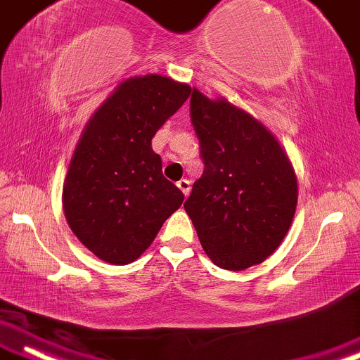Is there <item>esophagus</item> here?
Wrapping results in <instances>:
<instances>
[{"instance_id":"obj_1","label":"esophagus","mask_w":360,"mask_h":360,"mask_svg":"<svg viewBox=\"0 0 360 360\" xmlns=\"http://www.w3.org/2000/svg\"><path fill=\"white\" fill-rule=\"evenodd\" d=\"M176 187L181 190V193H184L185 197H188V193H190V181L187 179H181L180 181H176Z\"/></svg>"}]
</instances>
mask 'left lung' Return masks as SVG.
Wrapping results in <instances>:
<instances>
[{"label": "left lung", "instance_id": "obj_1", "mask_svg": "<svg viewBox=\"0 0 360 360\" xmlns=\"http://www.w3.org/2000/svg\"><path fill=\"white\" fill-rule=\"evenodd\" d=\"M190 120L202 176L185 212L205 254L220 269L245 270L272 255L297 207V180L274 135L225 100L192 90Z\"/></svg>", "mask_w": 360, "mask_h": 360}]
</instances>
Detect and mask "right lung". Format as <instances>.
<instances>
[{"instance_id": "1", "label": "right lung", "mask_w": 360, "mask_h": 360, "mask_svg": "<svg viewBox=\"0 0 360 360\" xmlns=\"http://www.w3.org/2000/svg\"><path fill=\"white\" fill-rule=\"evenodd\" d=\"M188 96V85L160 75L130 78L88 122L66 173L63 208L70 229L98 259H139L184 202L163 176L152 139Z\"/></svg>"}]
</instances>
